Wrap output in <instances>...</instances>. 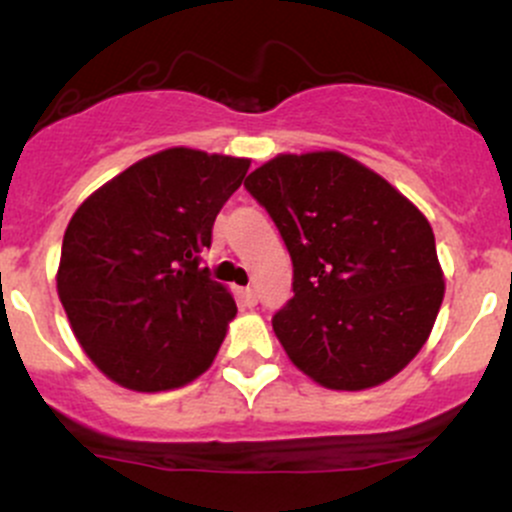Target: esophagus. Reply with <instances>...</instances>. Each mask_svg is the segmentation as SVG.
Returning <instances> with one entry per match:
<instances>
[{
    "instance_id": "obj_1",
    "label": "esophagus",
    "mask_w": 512,
    "mask_h": 512,
    "mask_svg": "<svg viewBox=\"0 0 512 512\" xmlns=\"http://www.w3.org/2000/svg\"><path fill=\"white\" fill-rule=\"evenodd\" d=\"M240 299L245 301V306H255L257 304V292L252 287H245L240 292Z\"/></svg>"
}]
</instances>
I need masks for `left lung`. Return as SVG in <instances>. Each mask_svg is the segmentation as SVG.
Segmentation results:
<instances>
[{"label": "left lung", "instance_id": "left-lung-1", "mask_svg": "<svg viewBox=\"0 0 512 512\" xmlns=\"http://www.w3.org/2000/svg\"><path fill=\"white\" fill-rule=\"evenodd\" d=\"M245 188L292 257L294 297L272 316L292 363L331 390H365L400 373L444 299L427 218L338 152L279 154Z\"/></svg>", "mask_w": 512, "mask_h": 512}]
</instances>
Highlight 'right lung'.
<instances>
[{
    "mask_svg": "<svg viewBox=\"0 0 512 512\" xmlns=\"http://www.w3.org/2000/svg\"><path fill=\"white\" fill-rule=\"evenodd\" d=\"M247 169L250 159L166 149L73 213L58 297L83 351L117 385L171 390L213 363L238 306L201 252Z\"/></svg>",
    "mask_w": 512,
    "mask_h": 512,
    "instance_id": "1",
    "label": "right lung"
}]
</instances>
